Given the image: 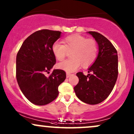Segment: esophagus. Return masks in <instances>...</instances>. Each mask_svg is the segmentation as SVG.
Masks as SVG:
<instances>
[{"label": "esophagus", "mask_w": 134, "mask_h": 134, "mask_svg": "<svg viewBox=\"0 0 134 134\" xmlns=\"http://www.w3.org/2000/svg\"><path fill=\"white\" fill-rule=\"evenodd\" d=\"M71 75V73H66V77H67V78H68V77H70Z\"/></svg>", "instance_id": "34e87169"}]
</instances>
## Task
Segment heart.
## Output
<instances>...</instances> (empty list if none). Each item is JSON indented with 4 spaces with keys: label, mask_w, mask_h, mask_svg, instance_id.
<instances>
[{
    "label": "heart",
    "mask_w": 134,
    "mask_h": 134,
    "mask_svg": "<svg viewBox=\"0 0 134 134\" xmlns=\"http://www.w3.org/2000/svg\"><path fill=\"white\" fill-rule=\"evenodd\" d=\"M63 44L55 43L52 47L54 57L59 61L65 58L68 52H71V59L67 60L57 65L59 70L67 73L77 71L82 66L88 68L94 63L98 55V45L95 40L87 39L79 34L69 36L63 40Z\"/></svg>",
    "instance_id": "1"
}]
</instances>
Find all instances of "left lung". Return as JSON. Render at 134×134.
Listing matches in <instances>:
<instances>
[{"label":"left lung","mask_w":134,"mask_h":134,"mask_svg":"<svg viewBox=\"0 0 134 134\" xmlns=\"http://www.w3.org/2000/svg\"><path fill=\"white\" fill-rule=\"evenodd\" d=\"M98 46L96 59L89 68L87 75L77 73L79 83L74 87L76 95L82 102L90 105L101 103L113 91L118 75V57L113 44L98 32L90 31Z\"/></svg>","instance_id":"left-lung-1"}]
</instances>
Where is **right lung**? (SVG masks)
Masks as SVG:
<instances>
[{"instance_id": "add662e5", "label": "right lung", "mask_w": 134, "mask_h": 134, "mask_svg": "<svg viewBox=\"0 0 134 134\" xmlns=\"http://www.w3.org/2000/svg\"><path fill=\"white\" fill-rule=\"evenodd\" d=\"M61 32L43 29L30 35L21 44L16 55V75L18 86L31 103L44 105L59 94L58 87L66 79L65 71L54 70L55 57L52 51L53 44L61 37Z\"/></svg>"}]
</instances>
